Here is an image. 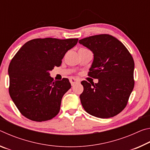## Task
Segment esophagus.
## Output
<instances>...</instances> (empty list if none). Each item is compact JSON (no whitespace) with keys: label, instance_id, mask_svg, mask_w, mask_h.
<instances>
[{"label":"esophagus","instance_id":"1","mask_svg":"<svg viewBox=\"0 0 150 150\" xmlns=\"http://www.w3.org/2000/svg\"><path fill=\"white\" fill-rule=\"evenodd\" d=\"M69 81H70V83H71V84L72 86H73L75 84H76V83H77L79 82V80H77V79L73 78V77L71 78Z\"/></svg>","mask_w":150,"mask_h":150}]
</instances>
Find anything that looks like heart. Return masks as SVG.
Listing matches in <instances>:
<instances>
[{
    "label": "heart",
    "instance_id": "heart-1",
    "mask_svg": "<svg viewBox=\"0 0 150 150\" xmlns=\"http://www.w3.org/2000/svg\"><path fill=\"white\" fill-rule=\"evenodd\" d=\"M79 50H87V49H86V48H81Z\"/></svg>",
    "mask_w": 150,
    "mask_h": 150
}]
</instances>
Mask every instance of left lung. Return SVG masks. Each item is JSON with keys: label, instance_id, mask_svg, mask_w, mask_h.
<instances>
[{"label": "left lung", "instance_id": "left-lung-1", "mask_svg": "<svg viewBox=\"0 0 150 150\" xmlns=\"http://www.w3.org/2000/svg\"><path fill=\"white\" fill-rule=\"evenodd\" d=\"M79 42L93 52L94 59L88 75L98 80L95 84L81 82L83 107L96 117H113L126 107L132 92L133 57L122 43L108 34L92 35Z\"/></svg>", "mask_w": 150, "mask_h": 150}]
</instances>
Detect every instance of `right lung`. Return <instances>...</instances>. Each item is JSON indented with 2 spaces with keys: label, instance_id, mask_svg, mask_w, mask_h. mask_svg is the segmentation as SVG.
<instances>
[{
  "label": "right lung",
  "instance_id": "add662e5",
  "mask_svg": "<svg viewBox=\"0 0 150 150\" xmlns=\"http://www.w3.org/2000/svg\"><path fill=\"white\" fill-rule=\"evenodd\" d=\"M77 42V38L34 39L12 58L8 67L9 94L25 117L43 122L59 113L63 96L71 86L67 78L54 81L50 72L61 65L66 52Z\"/></svg>",
  "mask_w": 150,
  "mask_h": 150
}]
</instances>
